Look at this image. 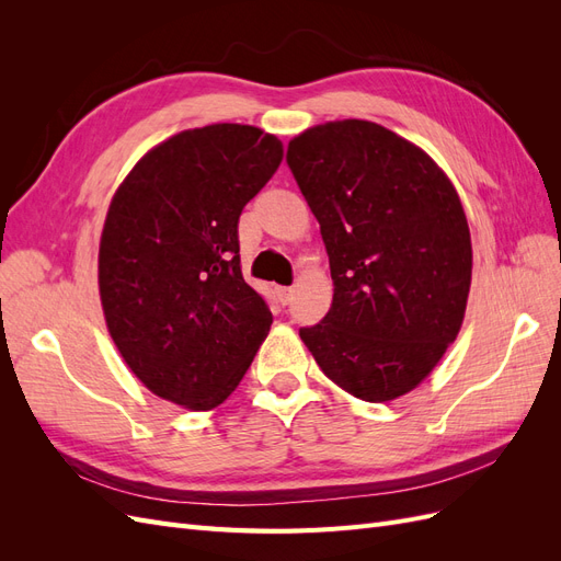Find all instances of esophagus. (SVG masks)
Instances as JSON below:
<instances>
[{
	"label": "esophagus",
	"instance_id": "1",
	"mask_svg": "<svg viewBox=\"0 0 561 561\" xmlns=\"http://www.w3.org/2000/svg\"><path fill=\"white\" fill-rule=\"evenodd\" d=\"M293 287H276V295H278V301L283 304V307H287V304L293 301Z\"/></svg>",
	"mask_w": 561,
	"mask_h": 561
}]
</instances>
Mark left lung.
Masks as SVG:
<instances>
[{
    "label": "left lung",
    "instance_id": "obj_1",
    "mask_svg": "<svg viewBox=\"0 0 561 561\" xmlns=\"http://www.w3.org/2000/svg\"><path fill=\"white\" fill-rule=\"evenodd\" d=\"M287 163L334 283L328 316L301 342L355 398L410 393L463 325L472 245L456 186L421 147L365 118L299 133Z\"/></svg>",
    "mask_w": 561,
    "mask_h": 561
}]
</instances>
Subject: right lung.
Listing matches in <instances>:
<instances>
[{
	"mask_svg": "<svg viewBox=\"0 0 561 561\" xmlns=\"http://www.w3.org/2000/svg\"><path fill=\"white\" fill-rule=\"evenodd\" d=\"M280 161L276 135L213 124L151 147L112 196L98 252L110 336L184 410L222 404L274 322L241 274L239 217Z\"/></svg>",
	"mask_w": 561,
	"mask_h": 561,
	"instance_id": "add662e5",
	"label": "right lung"
}]
</instances>
